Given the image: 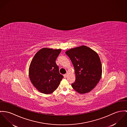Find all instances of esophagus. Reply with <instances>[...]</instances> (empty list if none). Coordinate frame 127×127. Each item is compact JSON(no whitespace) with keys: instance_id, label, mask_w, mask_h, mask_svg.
<instances>
[{"instance_id":"esophagus-1","label":"esophagus","mask_w":127,"mask_h":127,"mask_svg":"<svg viewBox=\"0 0 127 127\" xmlns=\"http://www.w3.org/2000/svg\"><path fill=\"white\" fill-rule=\"evenodd\" d=\"M63 76H64V78H66L67 76V74H65L63 75Z\"/></svg>"}]
</instances>
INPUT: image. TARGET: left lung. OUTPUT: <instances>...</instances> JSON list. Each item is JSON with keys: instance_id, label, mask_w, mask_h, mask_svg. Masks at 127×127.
<instances>
[{"instance_id": "1", "label": "left lung", "mask_w": 127, "mask_h": 127, "mask_svg": "<svg viewBox=\"0 0 127 127\" xmlns=\"http://www.w3.org/2000/svg\"><path fill=\"white\" fill-rule=\"evenodd\" d=\"M65 53L70 58L75 70V81L71 84L72 88L81 94L89 93L98 83L102 75L98 54L86 46L71 49Z\"/></svg>"}]
</instances>
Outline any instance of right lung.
Segmentation results:
<instances>
[{"mask_svg":"<svg viewBox=\"0 0 127 127\" xmlns=\"http://www.w3.org/2000/svg\"><path fill=\"white\" fill-rule=\"evenodd\" d=\"M61 50L43 48L33 57L29 68V77L41 93L50 94L58 88L64 76L56 63Z\"/></svg>","mask_w":127,"mask_h":127,"instance_id":"add662e5","label":"right lung"}]
</instances>
